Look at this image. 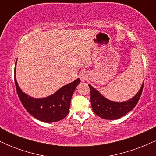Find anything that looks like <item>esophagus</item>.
<instances>
[{
  "instance_id": "1",
  "label": "esophagus",
  "mask_w": 156,
  "mask_h": 156,
  "mask_svg": "<svg viewBox=\"0 0 156 156\" xmlns=\"http://www.w3.org/2000/svg\"><path fill=\"white\" fill-rule=\"evenodd\" d=\"M87 79V75H85V74L80 75V80H81L82 81H84V80H86Z\"/></svg>"
}]
</instances>
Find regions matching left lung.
<instances>
[{"instance_id":"1","label":"left lung","mask_w":156,"mask_h":156,"mask_svg":"<svg viewBox=\"0 0 156 156\" xmlns=\"http://www.w3.org/2000/svg\"><path fill=\"white\" fill-rule=\"evenodd\" d=\"M90 89L91 105L93 112L96 115L104 119H117L122 117L133 109L137 104L144 87V82L137 94L128 101L115 102L105 98L99 91L89 84Z\"/></svg>"}]
</instances>
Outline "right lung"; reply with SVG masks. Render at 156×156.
<instances>
[{"mask_svg": "<svg viewBox=\"0 0 156 156\" xmlns=\"http://www.w3.org/2000/svg\"><path fill=\"white\" fill-rule=\"evenodd\" d=\"M16 64L17 61L15 68L16 89L20 100L27 112L43 122H55L67 117L73 92L80 82L79 78L63 86L51 95L43 98H34L23 92L20 88L16 79Z\"/></svg>", "mask_w": 156, "mask_h": 156, "instance_id": "add662e5", "label": "right lung"}]
</instances>
